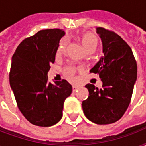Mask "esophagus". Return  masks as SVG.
I'll list each match as a JSON object with an SVG mask.
<instances>
[{
  "label": "esophagus",
  "instance_id": "obj_1",
  "mask_svg": "<svg viewBox=\"0 0 146 146\" xmlns=\"http://www.w3.org/2000/svg\"><path fill=\"white\" fill-rule=\"evenodd\" d=\"M79 88V87L76 85H73V92H76L77 89Z\"/></svg>",
  "mask_w": 146,
  "mask_h": 146
}]
</instances>
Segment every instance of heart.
<instances>
[{"label":"heart","instance_id":"heart-1","mask_svg":"<svg viewBox=\"0 0 146 146\" xmlns=\"http://www.w3.org/2000/svg\"><path fill=\"white\" fill-rule=\"evenodd\" d=\"M81 43L84 48H85L86 51H88L91 48H95L98 46V39L97 37L91 33H86L83 34L81 36ZM66 45V40H63L60 42L57 49V54L60 55L64 52L65 48ZM63 73L67 79L70 80H73L75 79V73H76V69L74 67L67 66L63 70Z\"/></svg>","mask_w":146,"mask_h":146}]
</instances>
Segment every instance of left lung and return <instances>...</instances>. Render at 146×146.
<instances>
[{
  "label": "left lung",
  "instance_id": "obj_1",
  "mask_svg": "<svg viewBox=\"0 0 146 146\" xmlns=\"http://www.w3.org/2000/svg\"><path fill=\"white\" fill-rule=\"evenodd\" d=\"M103 54L90 72L98 73L102 88L88 84V98L82 102L85 116L97 124L119 120L128 107L137 80V63L131 48L114 32L97 27Z\"/></svg>",
  "mask_w": 146,
  "mask_h": 146
}]
</instances>
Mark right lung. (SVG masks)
Instances as JSON below:
<instances>
[{
    "label": "right lung",
    "mask_w": 146,
    "mask_h": 146,
    "mask_svg": "<svg viewBox=\"0 0 146 146\" xmlns=\"http://www.w3.org/2000/svg\"><path fill=\"white\" fill-rule=\"evenodd\" d=\"M64 35L58 29L40 30L21 42L11 58V88L22 114L34 125L57 123L62 117L64 102L72 93L66 80L54 84L48 80L50 64L54 62Z\"/></svg>",
    "instance_id": "obj_1"
}]
</instances>
